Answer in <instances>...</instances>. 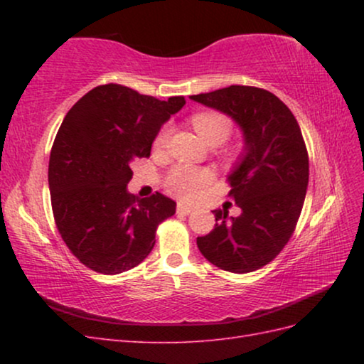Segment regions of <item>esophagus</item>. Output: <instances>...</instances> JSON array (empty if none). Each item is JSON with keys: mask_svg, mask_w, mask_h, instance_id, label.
Wrapping results in <instances>:
<instances>
[{"mask_svg": "<svg viewBox=\"0 0 364 364\" xmlns=\"http://www.w3.org/2000/svg\"><path fill=\"white\" fill-rule=\"evenodd\" d=\"M193 211H194V206L186 205V203H178V214L188 215V214L193 213Z\"/></svg>", "mask_w": 364, "mask_h": 364, "instance_id": "esophagus-1", "label": "esophagus"}]
</instances>
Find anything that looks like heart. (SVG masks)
Returning <instances> with one entry per match:
<instances>
[{
  "mask_svg": "<svg viewBox=\"0 0 364 364\" xmlns=\"http://www.w3.org/2000/svg\"><path fill=\"white\" fill-rule=\"evenodd\" d=\"M191 124L208 144L217 146L228 139L232 132V119L220 111H202L191 117ZM171 130L164 126L155 138V147L162 150L167 147ZM228 153V151H226ZM213 181V173L208 168L193 167V165H176L165 179L167 190L179 197H193L200 186Z\"/></svg>",
  "mask_w": 364,
  "mask_h": 364,
  "instance_id": "b5f03b06",
  "label": "heart"
}]
</instances>
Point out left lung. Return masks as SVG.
<instances>
[{"label": "left lung", "mask_w": 364, "mask_h": 364, "mask_svg": "<svg viewBox=\"0 0 364 364\" xmlns=\"http://www.w3.org/2000/svg\"><path fill=\"white\" fill-rule=\"evenodd\" d=\"M191 100L214 107L243 130L245 151L229 174V196L241 215L215 209V226L197 237L202 255L218 269L249 273L289 243L308 186V151L299 124L279 98L261 87L232 85Z\"/></svg>", "instance_id": "1"}]
</instances>
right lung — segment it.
Returning <instances> with one entry per match:
<instances>
[{
	"mask_svg": "<svg viewBox=\"0 0 364 364\" xmlns=\"http://www.w3.org/2000/svg\"><path fill=\"white\" fill-rule=\"evenodd\" d=\"M185 105L127 86L94 87L63 118L54 138L48 185L58 230L73 255L97 273L134 269L155 246V234L176 213L161 193L138 199L127 191L132 164L149 158L161 126Z\"/></svg>",
	"mask_w": 364,
	"mask_h": 364,
	"instance_id": "1",
	"label": "right lung"
}]
</instances>
